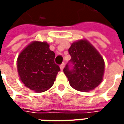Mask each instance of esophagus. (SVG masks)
I'll use <instances>...</instances> for the list:
<instances>
[{
  "label": "esophagus",
  "mask_w": 124,
  "mask_h": 124,
  "mask_svg": "<svg viewBox=\"0 0 124 124\" xmlns=\"http://www.w3.org/2000/svg\"><path fill=\"white\" fill-rule=\"evenodd\" d=\"M64 67H65V63H63L62 64L60 65V68H61V70H63Z\"/></svg>",
  "instance_id": "obj_1"
}]
</instances>
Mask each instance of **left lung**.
<instances>
[{
    "label": "left lung",
    "instance_id": "left-lung-1",
    "mask_svg": "<svg viewBox=\"0 0 124 124\" xmlns=\"http://www.w3.org/2000/svg\"><path fill=\"white\" fill-rule=\"evenodd\" d=\"M71 59L63 69L70 85L77 90L88 92L101 83L105 63L102 56L87 40L72 43L68 50ZM70 64H72L71 68Z\"/></svg>",
    "mask_w": 124,
    "mask_h": 124
}]
</instances>
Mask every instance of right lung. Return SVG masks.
Wrapping results in <instances>:
<instances>
[{"instance_id":"obj_1","label":"right lung","mask_w":124,"mask_h":124,"mask_svg":"<svg viewBox=\"0 0 124 124\" xmlns=\"http://www.w3.org/2000/svg\"><path fill=\"white\" fill-rule=\"evenodd\" d=\"M46 42L33 41L18 55L17 70L27 88L36 93L47 90L54 84L60 68L54 63L55 54Z\"/></svg>"}]
</instances>
